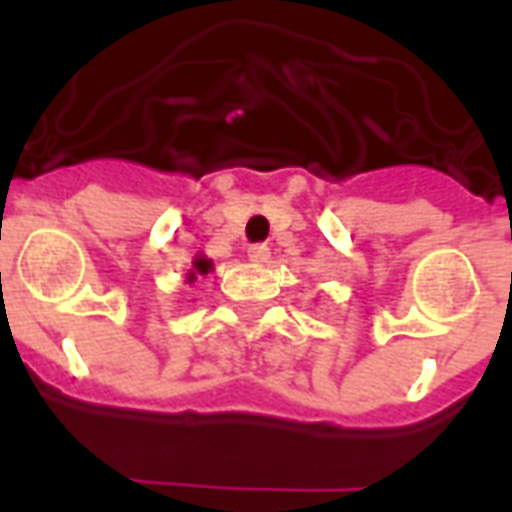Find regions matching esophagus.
I'll return each instance as SVG.
<instances>
[{"mask_svg": "<svg viewBox=\"0 0 512 512\" xmlns=\"http://www.w3.org/2000/svg\"><path fill=\"white\" fill-rule=\"evenodd\" d=\"M249 260H255V263H268L271 260V249H268L266 244H255V246H249Z\"/></svg>", "mask_w": 512, "mask_h": 512, "instance_id": "esophagus-1", "label": "esophagus"}]
</instances>
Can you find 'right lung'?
I'll use <instances>...</instances> for the list:
<instances>
[{
	"label": "right lung",
	"instance_id": "add662e5",
	"mask_svg": "<svg viewBox=\"0 0 512 512\" xmlns=\"http://www.w3.org/2000/svg\"><path fill=\"white\" fill-rule=\"evenodd\" d=\"M213 268V263L211 260H208V257H202V255H197L194 257V263H191V268H189V274H186V282H194V279H197V274H208V271H211Z\"/></svg>",
	"mask_w": 512,
	"mask_h": 512
}]
</instances>
